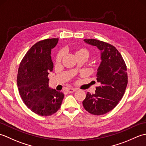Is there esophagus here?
I'll return each instance as SVG.
<instances>
[{
  "label": "esophagus",
  "mask_w": 146,
  "mask_h": 146,
  "mask_svg": "<svg viewBox=\"0 0 146 146\" xmlns=\"http://www.w3.org/2000/svg\"><path fill=\"white\" fill-rule=\"evenodd\" d=\"M67 92L68 93H73L76 91V89H74V88H68L67 90Z\"/></svg>",
  "instance_id": "esophagus-1"
}]
</instances>
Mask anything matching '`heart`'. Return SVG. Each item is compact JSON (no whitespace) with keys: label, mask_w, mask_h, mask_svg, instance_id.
Wrapping results in <instances>:
<instances>
[{"label":"heart","mask_w":146,"mask_h":146,"mask_svg":"<svg viewBox=\"0 0 146 146\" xmlns=\"http://www.w3.org/2000/svg\"><path fill=\"white\" fill-rule=\"evenodd\" d=\"M75 54H76V56L78 55V54H85L88 57L89 55V51L85 48H78V49H77L76 52H75ZM63 56V51L62 50L58 51V52L56 54V61L57 63L60 62Z\"/></svg>","instance_id":"1"}]
</instances>
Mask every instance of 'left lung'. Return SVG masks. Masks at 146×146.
Masks as SVG:
<instances>
[{
    "label": "left lung",
    "instance_id": "left-lung-1",
    "mask_svg": "<svg viewBox=\"0 0 146 146\" xmlns=\"http://www.w3.org/2000/svg\"><path fill=\"white\" fill-rule=\"evenodd\" d=\"M84 41L102 51V62L97 73L100 85L96 87L95 94H86L83 105L90 113L100 115L113 109L123 97L128 82L127 66L113 45L95 39Z\"/></svg>",
    "mask_w": 146,
    "mask_h": 146
}]
</instances>
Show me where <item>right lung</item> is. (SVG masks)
<instances>
[{
  "label": "right lung",
  "mask_w": 146,
  "mask_h": 146,
  "mask_svg": "<svg viewBox=\"0 0 146 146\" xmlns=\"http://www.w3.org/2000/svg\"><path fill=\"white\" fill-rule=\"evenodd\" d=\"M58 38L37 42L26 52L19 64L17 86L22 100L34 113L49 116L60 109L64 98L61 92L49 88L48 76L53 69L51 49Z\"/></svg>",
  "instance_id": "add662e5"
}]
</instances>
